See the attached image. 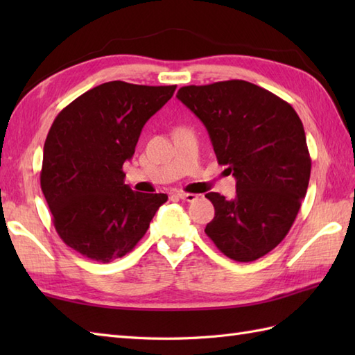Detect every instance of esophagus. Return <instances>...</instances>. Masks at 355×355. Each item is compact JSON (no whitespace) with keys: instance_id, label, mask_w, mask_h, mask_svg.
I'll return each instance as SVG.
<instances>
[{"instance_id":"obj_1","label":"esophagus","mask_w":355,"mask_h":355,"mask_svg":"<svg viewBox=\"0 0 355 355\" xmlns=\"http://www.w3.org/2000/svg\"><path fill=\"white\" fill-rule=\"evenodd\" d=\"M177 195L182 200H184V201H189V202H192V201H195L198 198V195H195V193H187V192H183V191H178L177 192Z\"/></svg>"}]
</instances>
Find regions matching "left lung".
Returning a JSON list of instances; mask_svg holds the SVG:
<instances>
[{
  "instance_id": "obj_1",
  "label": "left lung",
  "mask_w": 355,
  "mask_h": 355,
  "mask_svg": "<svg viewBox=\"0 0 355 355\" xmlns=\"http://www.w3.org/2000/svg\"><path fill=\"white\" fill-rule=\"evenodd\" d=\"M209 132L216 160L236 178L235 198L215 207L206 235L218 250L252 262L290 232L311 173L304 125L288 102L245 80L182 87L177 93Z\"/></svg>"
}]
</instances>
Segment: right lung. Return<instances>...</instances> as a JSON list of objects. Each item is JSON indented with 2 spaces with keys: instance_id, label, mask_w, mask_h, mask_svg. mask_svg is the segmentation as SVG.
Returning a JSON list of instances; mask_svg holds the SVG:
<instances>
[{
  "instance_id": "1",
  "label": "right lung",
  "mask_w": 355,
  "mask_h": 355,
  "mask_svg": "<svg viewBox=\"0 0 355 355\" xmlns=\"http://www.w3.org/2000/svg\"><path fill=\"white\" fill-rule=\"evenodd\" d=\"M177 85L105 82L59 112L44 143L41 189L58 235L85 258L111 262L145 236L166 193L134 192L123 163L141 128Z\"/></svg>"
}]
</instances>
